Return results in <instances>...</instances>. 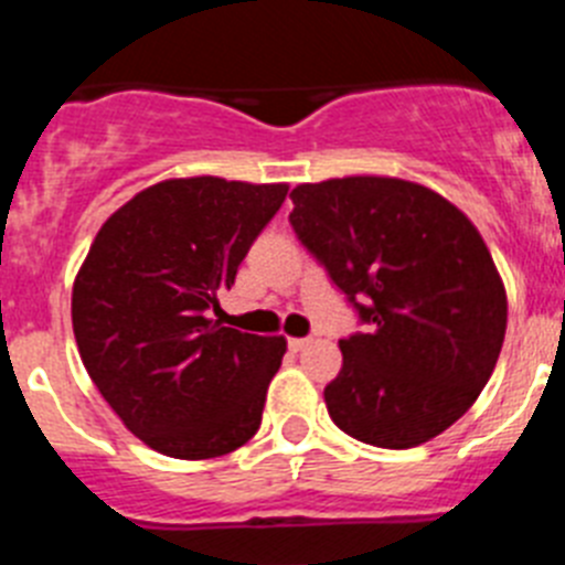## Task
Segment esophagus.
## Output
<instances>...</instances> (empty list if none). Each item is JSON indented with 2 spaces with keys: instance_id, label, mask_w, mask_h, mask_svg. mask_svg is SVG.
<instances>
[{
  "instance_id": "1",
  "label": "esophagus",
  "mask_w": 565,
  "mask_h": 565,
  "mask_svg": "<svg viewBox=\"0 0 565 565\" xmlns=\"http://www.w3.org/2000/svg\"><path fill=\"white\" fill-rule=\"evenodd\" d=\"M308 342H311V339H306V337H294V339H288V348H291V351L297 353V351H302V348H308Z\"/></svg>"
}]
</instances>
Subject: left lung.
Here are the masks:
<instances>
[{"instance_id":"1","label":"left lung","mask_w":565,"mask_h":565,"mask_svg":"<svg viewBox=\"0 0 565 565\" xmlns=\"http://www.w3.org/2000/svg\"><path fill=\"white\" fill-rule=\"evenodd\" d=\"M288 214L367 331L339 339L326 387L333 424L407 450L481 396L507 333V291L461 209L422 183L353 174L299 183Z\"/></svg>"}]
</instances>
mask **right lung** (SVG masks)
Segmentation results:
<instances>
[{
  "label": "right lung",
  "instance_id": "add662e5",
  "mask_svg": "<svg viewBox=\"0 0 565 565\" xmlns=\"http://www.w3.org/2000/svg\"><path fill=\"white\" fill-rule=\"evenodd\" d=\"M286 183L174 178L96 234L73 282V333L127 430L169 458L237 450L259 430L286 337L221 326V291L286 201Z\"/></svg>",
  "mask_w": 565,
  "mask_h": 565
}]
</instances>
